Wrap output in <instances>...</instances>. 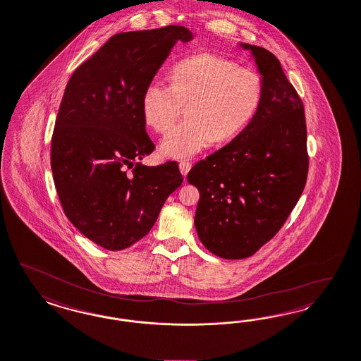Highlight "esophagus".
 I'll list each match as a JSON object with an SVG mask.
<instances>
[{
    "instance_id": "1",
    "label": "esophagus",
    "mask_w": 361,
    "mask_h": 361,
    "mask_svg": "<svg viewBox=\"0 0 361 361\" xmlns=\"http://www.w3.org/2000/svg\"><path fill=\"white\" fill-rule=\"evenodd\" d=\"M178 166H180V172L184 174V176H187L188 172H189L190 168H192V164L188 161H181L178 164Z\"/></svg>"
}]
</instances>
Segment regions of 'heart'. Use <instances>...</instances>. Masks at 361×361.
Listing matches in <instances>:
<instances>
[{"instance_id": "heart-1", "label": "heart", "mask_w": 361, "mask_h": 361, "mask_svg": "<svg viewBox=\"0 0 361 361\" xmlns=\"http://www.w3.org/2000/svg\"><path fill=\"white\" fill-rule=\"evenodd\" d=\"M171 87L150 82L141 99L145 124L165 133L187 105V118L162 138L165 157L188 159L214 140L238 135L255 117L264 93L259 72L211 54L201 53L176 63Z\"/></svg>"}]
</instances>
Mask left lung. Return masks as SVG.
Returning <instances> with one entry per match:
<instances>
[{
	"instance_id": "obj_1",
	"label": "left lung",
	"mask_w": 361,
	"mask_h": 361,
	"mask_svg": "<svg viewBox=\"0 0 361 361\" xmlns=\"http://www.w3.org/2000/svg\"><path fill=\"white\" fill-rule=\"evenodd\" d=\"M262 77L255 117L228 145L188 173L200 201L195 226L213 255L238 260L256 253L280 231L308 176L302 101L269 50L240 42Z\"/></svg>"
}]
</instances>
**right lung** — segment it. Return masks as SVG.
Wrapping results in <instances>:
<instances>
[{"label":"right lung","mask_w":361,"mask_h":361,"mask_svg":"<svg viewBox=\"0 0 361 361\" xmlns=\"http://www.w3.org/2000/svg\"><path fill=\"white\" fill-rule=\"evenodd\" d=\"M185 26L118 33L80 65L65 87L51 137L54 185L69 221L90 241L121 250L148 235L183 184L177 162H137L154 149L141 99Z\"/></svg>","instance_id":"1"}]
</instances>
